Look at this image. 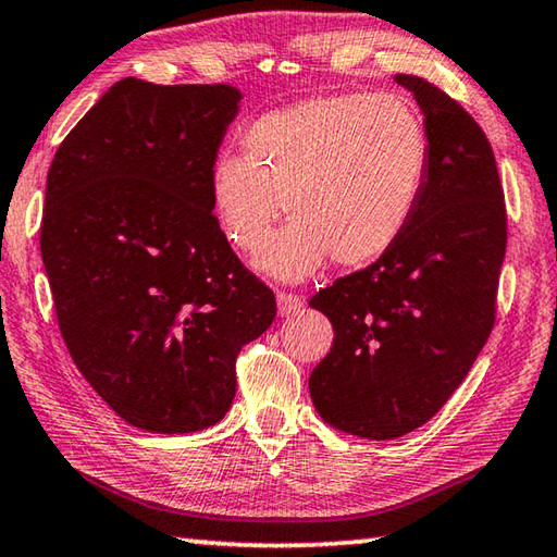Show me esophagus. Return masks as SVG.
Listing matches in <instances>:
<instances>
[{"mask_svg":"<svg viewBox=\"0 0 557 557\" xmlns=\"http://www.w3.org/2000/svg\"><path fill=\"white\" fill-rule=\"evenodd\" d=\"M301 306H304V297H299V294L277 292V311H280V315L297 313Z\"/></svg>","mask_w":557,"mask_h":557,"instance_id":"34e87169","label":"esophagus"}]
</instances>
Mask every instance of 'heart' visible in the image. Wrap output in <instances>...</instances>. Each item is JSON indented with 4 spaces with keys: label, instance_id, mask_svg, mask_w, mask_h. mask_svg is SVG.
I'll use <instances>...</instances> for the list:
<instances>
[{
    "label": "heart",
    "instance_id": "heart-1",
    "mask_svg": "<svg viewBox=\"0 0 557 557\" xmlns=\"http://www.w3.org/2000/svg\"><path fill=\"white\" fill-rule=\"evenodd\" d=\"M244 146L212 162V208L227 239L253 253L289 202L295 222L256 258L287 282L330 258L339 268L375 263L405 236L429 184V128L397 92L289 104L258 116Z\"/></svg>",
    "mask_w": 557,
    "mask_h": 557
}]
</instances>
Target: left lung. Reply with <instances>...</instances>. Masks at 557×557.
Listing matches in <instances>:
<instances>
[{
    "label": "left lung",
    "instance_id": "1",
    "mask_svg": "<svg viewBox=\"0 0 557 557\" xmlns=\"http://www.w3.org/2000/svg\"><path fill=\"white\" fill-rule=\"evenodd\" d=\"M395 81L413 92L431 138L419 210L383 258L309 301L335 330L309 377L313 407L333 429L369 441L419 429L465 381L495 323L507 244L486 134L433 83Z\"/></svg>",
    "mask_w": 557,
    "mask_h": 557
}]
</instances>
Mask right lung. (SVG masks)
Here are the masks:
<instances>
[{
    "instance_id": "add662e5",
    "label": "right lung",
    "mask_w": 557,
    "mask_h": 557,
    "mask_svg": "<svg viewBox=\"0 0 557 557\" xmlns=\"http://www.w3.org/2000/svg\"><path fill=\"white\" fill-rule=\"evenodd\" d=\"M242 92L124 78L57 148L40 251L71 359L150 433L218 423L236 357L275 321L212 215L210 170Z\"/></svg>"
}]
</instances>
